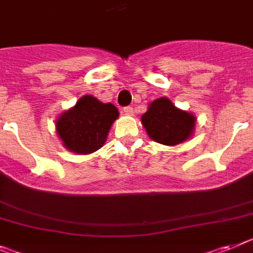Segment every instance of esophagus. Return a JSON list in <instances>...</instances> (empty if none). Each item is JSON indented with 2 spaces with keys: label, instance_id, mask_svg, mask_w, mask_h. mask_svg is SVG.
Listing matches in <instances>:
<instances>
[{
  "label": "esophagus",
  "instance_id": "34e87169",
  "mask_svg": "<svg viewBox=\"0 0 253 253\" xmlns=\"http://www.w3.org/2000/svg\"><path fill=\"white\" fill-rule=\"evenodd\" d=\"M123 112L127 114V116H132L133 114V108L132 107H126L123 109Z\"/></svg>",
  "mask_w": 253,
  "mask_h": 253
}]
</instances>
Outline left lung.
<instances>
[{"label":"left lung","mask_w":253,"mask_h":253,"mask_svg":"<svg viewBox=\"0 0 253 253\" xmlns=\"http://www.w3.org/2000/svg\"><path fill=\"white\" fill-rule=\"evenodd\" d=\"M197 118L193 113L175 107L167 97H159L149 104L141 116V125L148 136L156 143L173 146L194 135Z\"/></svg>","instance_id":"left-lung-1"}]
</instances>
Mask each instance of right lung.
Listing matches in <instances>:
<instances>
[{
  "label": "right lung",
  "instance_id": "right-lung-1",
  "mask_svg": "<svg viewBox=\"0 0 253 253\" xmlns=\"http://www.w3.org/2000/svg\"><path fill=\"white\" fill-rule=\"evenodd\" d=\"M120 117L112 103H101L92 95L80 97L55 122L63 146L76 154H91L105 144L110 127Z\"/></svg>",
  "mask_w": 253,
  "mask_h": 253
}]
</instances>
